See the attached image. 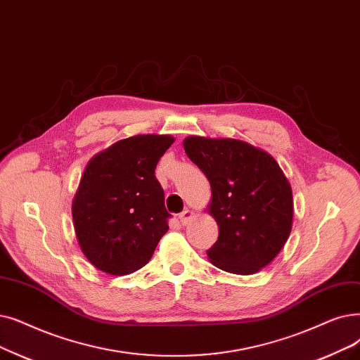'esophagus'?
<instances>
[{
  "label": "esophagus",
  "instance_id": "obj_1",
  "mask_svg": "<svg viewBox=\"0 0 360 360\" xmlns=\"http://www.w3.org/2000/svg\"><path fill=\"white\" fill-rule=\"evenodd\" d=\"M193 217H194V212H193V210H188V209L184 210V212L179 214V219H181L182 225H188Z\"/></svg>",
  "mask_w": 360,
  "mask_h": 360
}]
</instances>
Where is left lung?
I'll use <instances>...</instances> for the list:
<instances>
[{
    "instance_id": "1",
    "label": "left lung",
    "mask_w": 360,
    "mask_h": 360,
    "mask_svg": "<svg viewBox=\"0 0 360 360\" xmlns=\"http://www.w3.org/2000/svg\"><path fill=\"white\" fill-rule=\"evenodd\" d=\"M184 150L210 182L207 212L219 238L207 250L216 268L253 275L278 256L292 226L291 185L269 153L241 139L191 135Z\"/></svg>"
}]
</instances>
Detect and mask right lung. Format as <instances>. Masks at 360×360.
I'll return each mask as SVG.
<instances>
[{
  "label": "right lung",
  "mask_w": 360,
  "mask_h": 360,
  "mask_svg": "<svg viewBox=\"0 0 360 360\" xmlns=\"http://www.w3.org/2000/svg\"><path fill=\"white\" fill-rule=\"evenodd\" d=\"M174 141L170 135H135L88 162L72 216L82 253L97 269L120 276L150 262L170 216L154 170Z\"/></svg>",
  "instance_id": "add662e5"
}]
</instances>
